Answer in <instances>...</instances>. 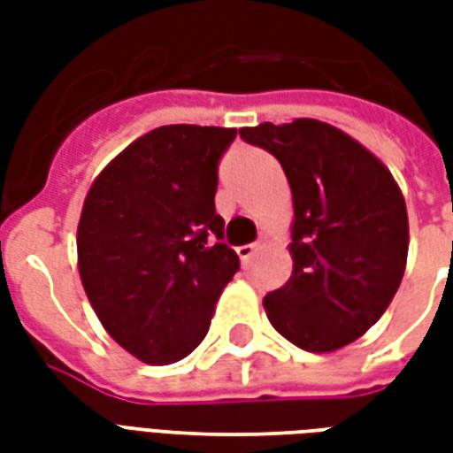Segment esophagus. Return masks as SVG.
Wrapping results in <instances>:
<instances>
[{
	"label": "esophagus",
	"mask_w": 453,
	"mask_h": 453,
	"mask_svg": "<svg viewBox=\"0 0 453 453\" xmlns=\"http://www.w3.org/2000/svg\"><path fill=\"white\" fill-rule=\"evenodd\" d=\"M259 250V242H252V245H242V247H237V257L242 259V265H247L252 257H255V252Z\"/></svg>",
	"instance_id": "34e87169"
}]
</instances>
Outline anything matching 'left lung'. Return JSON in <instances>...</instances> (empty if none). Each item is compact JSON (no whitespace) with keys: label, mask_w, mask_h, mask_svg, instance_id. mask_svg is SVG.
Wrapping results in <instances>:
<instances>
[{"label":"left lung","mask_w":453,"mask_h":453,"mask_svg":"<svg viewBox=\"0 0 453 453\" xmlns=\"http://www.w3.org/2000/svg\"><path fill=\"white\" fill-rule=\"evenodd\" d=\"M240 135L281 162L294 198V272L265 296L266 318L301 349H342L376 325L403 281V191L373 152L323 120L259 123Z\"/></svg>","instance_id":"obj_1"}]
</instances>
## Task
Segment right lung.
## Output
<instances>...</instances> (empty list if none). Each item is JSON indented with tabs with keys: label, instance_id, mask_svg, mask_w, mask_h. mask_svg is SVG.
Returning a JSON list of instances; mask_svg holds the SVG:
<instances>
[{
	"label": "right lung",
	"instance_id": "right-lung-1",
	"mask_svg": "<svg viewBox=\"0 0 453 453\" xmlns=\"http://www.w3.org/2000/svg\"><path fill=\"white\" fill-rule=\"evenodd\" d=\"M237 135L162 126L99 172L77 226V266L104 330L145 364H174L206 337L240 269L216 213L218 159Z\"/></svg>",
	"mask_w": 453,
	"mask_h": 453
}]
</instances>
